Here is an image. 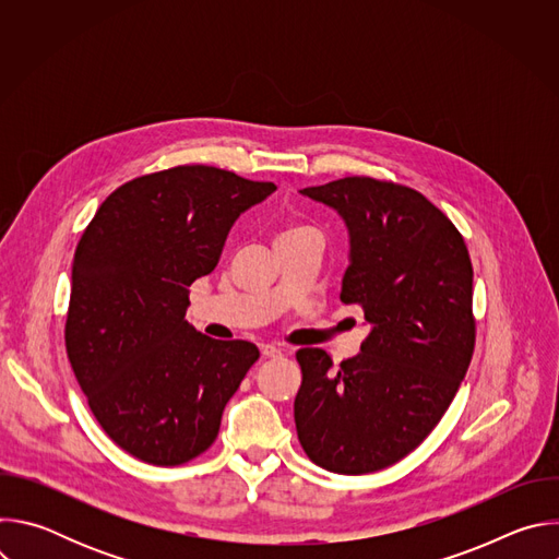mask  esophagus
<instances>
[{"label":"esophagus","mask_w":559,"mask_h":559,"mask_svg":"<svg viewBox=\"0 0 559 559\" xmlns=\"http://www.w3.org/2000/svg\"><path fill=\"white\" fill-rule=\"evenodd\" d=\"M261 356L263 358H276V356H281V349L274 347V345H261Z\"/></svg>","instance_id":"obj_1"}]
</instances>
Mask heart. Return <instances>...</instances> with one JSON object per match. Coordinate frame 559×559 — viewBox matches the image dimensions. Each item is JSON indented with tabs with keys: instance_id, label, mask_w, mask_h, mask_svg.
I'll list each match as a JSON object with an SVG mask.
<instances>
[{
	"instance_id": "1",
	"label": "heart",
	"mask_w": 559,
	"mask_h": 559,
	"mask_svg": "<svg viewBox=\"0 0 559 559\" xmlns=\"http://www.w3.org/2000/svg\"><path fill=\"white\" fill-rule=\"evenodd\" d=\"M307 227H302V225H289V227H285L278 236H285V234H296V231H305Z\"/></svg>"
}]
</instances>
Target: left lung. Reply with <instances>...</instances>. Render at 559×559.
Masks as SVG:
<instances>
[{"mask_svg":"<svg viewBox=\"0 0 559 559\" xmlns=\"http://www.w3.org/2000/svg\"><path fill=\"white\" fill-rule=\"evenodd\" d=\"M300 194L330 205L347 225L341 300L362 307L369 336L338 369L323 349L296 352L298 440L313 464L332 473H373L433 431L468 369V250L455 225L407 186L345 177Z\"/></svg>","mask_w":559,"mask_h":559,"instance_id":"left-lung-1","label":"left lung"}]
</instances>
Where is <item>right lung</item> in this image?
I'll list each match as a JSON object with an SVG mask.
<instances>
[{
  "mask_svg": "<svg viewBox=\"0 0 559 559\" xmlns=\"http://www.w3.org/2000/svg\"><path fill=\"white\" fill-rule=\"evenodd\" d=\"M276 190L212 166H177L117 188L72 261L66 352L102 429L130 455L177 466L218 436L259 360L248 341H214L186 321L234 221Z\"/></svg>",
  "mask_w": 559,
  "mask_h": 559,
  "instance_id": "add662e5",
  "label": "right lung"
}]
</instances>
